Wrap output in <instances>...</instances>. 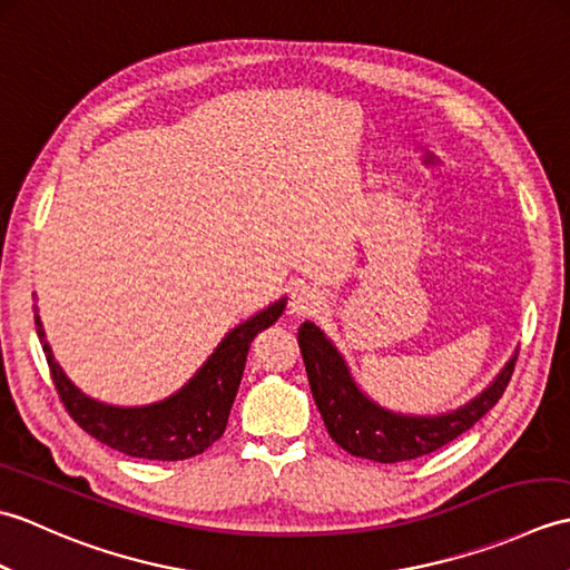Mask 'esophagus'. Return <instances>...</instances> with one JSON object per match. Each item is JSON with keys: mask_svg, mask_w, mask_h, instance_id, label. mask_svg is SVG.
<instances>
[{"mask_svg": "<svg viewBox=\"0 0 570 570\" xmlns=\"http://www.w3.org/2000/svg\"><path fill=\"white\" fill-rule=\"evenodd\" d=\"M292 313L296 316H313V313H318V308L323 306V294L318 288L313 286H296L294 294H292Z\"/></svg>", "mask_w": 570, "mask_h": 570, "instance_id": "1", "label": "esophagus"}]
</instances>
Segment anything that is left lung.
I'll return each mask as SVG.
<instances>
[{
  "label": "left lung",
  "mask_w": 570,
  "mask_h": 570,
  "mask_svg": "<svg viewBox=\"0 0 570 570\" xmlns=\"http://www.w3.org/2000/svg\"><path fill=\"white\" fill-rule=\"evenodd\" d=\"M298 347L304 355L313 399L331 439L350 455L374 460V463L414 460L455 441L500 402L517 365V357H512L485 392L451 414L399 416L372 404L357 390L343 357L337 355L323 331L308 321L298 331Z\"/></svg>",
  "instance_id": "8db88e82"
}]
</instances>
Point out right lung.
<instances>
[{"label": "right lung", "instance_id": "1", "mask_svg": "<svg viewBox=\"0 0 570 570\" xmlns=\"http://www.w3.org/2000/svg\"><path fill=\"white\" fill-rule=\"evenodd\" d=\"M284 306L286 301L282 298L278 304L262 311L259 316L237 325L184 390L168 396L166 402L141 409L107 406L78 392L63 370L53 362L51 347L43 341L39 316L33 318L60 404L66 406L70 419L82 431L131 458L186 460L200 455L225 433L229 409H233L242 372H245L249 345L257 333L276 323L284 313Z\"/></svg>", "mask_w": 570, "mask_h": 570}]
</instances>
